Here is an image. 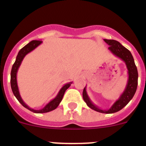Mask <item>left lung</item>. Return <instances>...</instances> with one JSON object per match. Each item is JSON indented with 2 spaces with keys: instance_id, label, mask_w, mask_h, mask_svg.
<instances>
[{
  "instance_id": "obj_1",
  "label": "left lung",
  "mask_w": 146,
  "mask_h": 146,
  "mask_svg": "<svg viewBox=\"0 0 146 146\" xmlns=\"http://www.w3.org/2000/svg\"><path fill=\"white\" fill-rule=\"evenodd\" d=\"M104 41L109 45L108 49L116 57L119 58L125 63L128 70V81L123 92L121 94L120 97L115 102L111 108L108 110H102L99 107L95 105L91 102L86 91V88L85 87L82 91V98L86 102V104L90 108L102 113H114L123 109L126 104H128L135 95L137 87V80H138V73L137 66L135 64L133 56L129 50L124 47L118 41L113 39H104Z\"/></svg>"
}]
</instances>
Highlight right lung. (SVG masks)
<instances>
[{
	"instance_id": "1",
	"label": "right lung",
	"mask_w": 146,
	"mask_h": 146,
	"mask_svg": "<svg viewBox=\"0 0 146 146\" xmlns=\"http://www.w3.org/2000/svg\"><path fill=\"white\" fill-rule=\"evenodd\" d=\"M42 43V41H40V40H33V41H31V42H29L28 44L25 45V47H23V48L19 51L17 55L16 60H15V64H13L11 72V87L13 94H14V95L15 96V97L17 98V99L19 101V102H20L23 107H25V108H27L28 110H31V111L33 112V113H47V112L52 111L53 110L56 109V108H58V106L59 105V104H60V102H61L62 99H63V96H64L66 90H67V89L69 88L70 87L71 84L72 83V82H70L64 85V86L60 88L58 94H57V96H55L52 100H51L48 104H46V105L41 110L32 109V108L28 107V105L23 102V99H22L21 96H20L19 88H18L17 82V73L18 69H19L20 66L21 65L22 61H23V58H25V55L28 53H29L30 52L33 51L35 48H36L38 45H40Z\"/></svg>"
}]
</instances>
